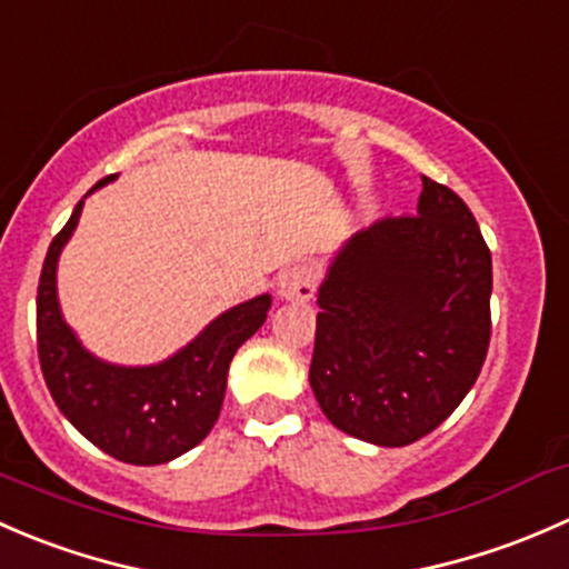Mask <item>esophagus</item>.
I'll return each mask as SVG.
<instances>
[{"mask_svg":"<svg viewBox=\"0 0 569 569\" xmlns=\"http://www.w3.org/2000/svg\"><path fill=\"white\" fill-rule=\"evenodd\" d=\"M315 284H318V271L309 262H296L287 271H282L277 282V292L282 301L303 303L315 296Z\"/></svg>","mask_w":569,"mask_h":569,"instance_id":"34e87169","label":"esophagus"}]
</instances>
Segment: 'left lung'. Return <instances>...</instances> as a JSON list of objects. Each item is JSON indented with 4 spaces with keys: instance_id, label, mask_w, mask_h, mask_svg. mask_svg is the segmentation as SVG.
Segmentation results:
<instances>
[{
    "instance_id": "1",
    "label": "left lung",
    "mask_w": 569,
    "mask_h": 569,
    "mask_svg": "<svg viewBox=\"0 0 569 569\" xmlns=\"http://www.w3.org/2000/svg\"><path fill=\"white\" fill-rule=\"evenodd\" d=\"M493 262L447 186L421 178L416 216L356 232L318 287L309 386L333 427L375 447L436 430L485 365Z\"/></svg>"
}]
</instances>
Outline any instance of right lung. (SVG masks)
<instances>
[{
    "label": "right lung",
    "instance_id": "obj_1",
    "mask_svg": "<svg viewBox=\"0 0 569 569\" xmlns=\"http://www.w3.org/2000/svg\"><path fill=\"white\" fill-rule=\"evenodd\" d=\"M117 174L98 180L103 189ZM84 197V199H87ZM84 199L46 254L38 284V356L57 408L87 441L131 466H158L194 449L219 419L236 350L268 318L271 296L249 298L210 320L202 331L156 365H111L81 345L57 296V266Z\"/></svg>",
    "mask_w": 569,
    "mask_h": 569
}]
</instances>
